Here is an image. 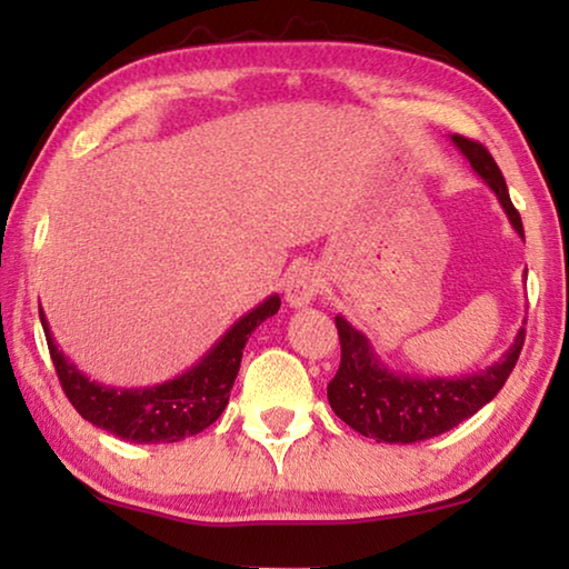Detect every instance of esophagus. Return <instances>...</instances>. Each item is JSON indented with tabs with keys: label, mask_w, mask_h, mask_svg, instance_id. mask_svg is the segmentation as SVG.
Segmentation results:
<instances>
[{
	"label": "esophagus",
	"mask_w": 569,
	"mask_h": 569,
	"mask_svg": "<svg viewBox=\"0 0 569 569\" xmlns=\"http://www.w3.org/2000/svg\"><path fill=\"white\" fill-rule=\"evenodd\" d=\"M321 288V276L313 266H296L286 278V301L293 308H306L316 301Z\"/></svg>",
	"instance_id": "1"
}]
</instances>
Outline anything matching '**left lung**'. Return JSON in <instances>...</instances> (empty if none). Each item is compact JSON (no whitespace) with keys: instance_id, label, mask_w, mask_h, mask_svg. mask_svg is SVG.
I'll use <instances>...</instances> for the list:
<instances>
[{"instance_id":"left-lung-1","label":"left lung","mask_w":569,"mask_h":569,"mask_svg":"<svg viewBox=\"0 0 569 569\" xmlns=\"http://www.w3.org/2000/svg\"><path fill=\"white\" fill-rule=\"evenodd\" d=\"M449 140L495 192L515 233L525 238L522 218L509 200L507 182L495 158L485 146L461 134H451ZM336 329L341 341V366L329 383L331 409L353 431L387 445H413L439 437L475 417L505 387L525 343V329H519L509 349L481 371L461 373V377H411L389 369L369 336L343 316H336Z\"/></svg>"}]
</instances>
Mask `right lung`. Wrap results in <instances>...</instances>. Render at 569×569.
Masks as SVG:
<instances>
[{"instance_id": "right-lung-1", "label": "right lung", "mask_w": 569, "mask_h": 569, "mask_svg": "<svg viewBox=\"0 0 569 569\" xmlns=\"http://www.w3.org/2000/svg\"><path fill=\"white\" fill-rule=\"evenodd\" d=\"M278 308H281L278 293L268 296L266 301L240 316L190 369L162 383L134 389L108 387L90 379L54 341L42 308L40 321L57 377L67 399L84 421L134 445H172L200 435L223 413L250 333L276 316Z\"/></svg>"}]
</instances>
